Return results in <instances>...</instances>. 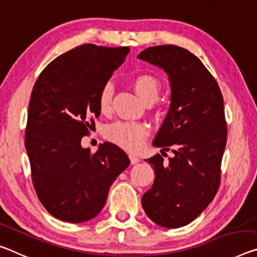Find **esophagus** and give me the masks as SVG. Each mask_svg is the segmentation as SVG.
I'll list each match as a JSON object with an SVG mask.
<instances>
[{
    "instance_id": "obj_1",
    "label": "esophagus",
    "mask_w": 257,
    "mask_h": 257,
    "mask_svg": "<svg viewBox=\"0 0 257 257\" xmlns=\"http://www.w3.org/2000/svg\"><path fill=\"white\" fill-rule=\"evenodd\" d=\"M128 157H130V161H131V164H137V163H139L140 159H139V157H138V156H136V155H132V154H130Z\"/></svg>"
}]
</instances>
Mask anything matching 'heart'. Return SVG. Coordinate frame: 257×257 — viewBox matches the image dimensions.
Here are the masks:
<instances>
[{
	"mask_svg": "<svg viewBox=\"0 0 257 257\" xmlns=\"http://www.w3.org/2000/svg\"><path fill=\"white\" fill-rule=\"evenodd\" d=\"M132 86L145 103L151 104L159 98L162 85L160 80L151 74H140L132 80ZM113 97V86L105 82L97 95V106L101 113L111 111ZM148 136V130L144 124L133 121H117L110 124L104 130V137L109 141L130 152H137L144 145Z\"/></svg>",
	"mask_w": 257,
	"mask_h": 257,
	"instance_id": "b5f03b06",
	"label": "heart"
}]
</instances>
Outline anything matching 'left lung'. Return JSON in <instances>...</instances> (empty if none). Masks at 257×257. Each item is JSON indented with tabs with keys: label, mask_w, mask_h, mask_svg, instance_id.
Instances as JSON below:
<instances>
[{
	"label": "left lung",
	"mask_w": 257,
	"mask_h": 257,
	"mask_svg": "<svg viewBox=\"0 0 257 257\" xmlns=\"http://www.w3.org/2000/svg\"><path fill=\"white\" fill-rule=\"evenodd\" d=\"M138 58L167 72L171 86L168 115L153 145L169 151L147 159L155 172L142 208L154 223L177 228L193 222L218 191L227 130L219 86L195 55L178 46L149 47Z\"/></svg>",
	"instance_id": "obj_1"
}]
</instances>
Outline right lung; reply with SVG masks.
I'll use <instances>...</instances> for the list:
<instances>
[{
	"label": "right lung",
	"instance_id": "right-lung-1",
	"mask_svg": "<svg viewBox=\"0 0 257 257\" xmlns=\"http://www.w3.org/2000/svg\"><path fill=\"white\" fill-rule=\"evenodd\" d=\"M128 51L85 43L55 58L35 81L25 147L39 200L63 222L82 223L98 215L111 184L130 164L111 142L95 154L81 147V138L100 116L98 92Z\"/></svg>",
	"mask_w": 257,
	"mask_h": 257
}]
</instances>
